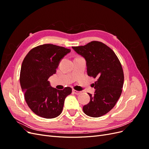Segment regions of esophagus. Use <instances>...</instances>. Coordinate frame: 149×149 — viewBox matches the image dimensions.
Segmentation results:
<instances>
[{
	"label": "esophagus",
	"mask_w": 149,
	"mask_h": 149,
	"mask_svg": "<svg viewBox=\"0 0 149 149\" xmlns=\"http://www.w3.org/2000/svg\"><path fill=\"white\" fill-rule=\"evenodd\" d=\"M73 93L75 94H77V95H78V94H80L81 93V91H76V90H74V89L73 90Z\"/></svg>",
	"instance_id": "34e87169"
}]
</instances>
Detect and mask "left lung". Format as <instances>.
Masks as SVG:
<instances>
[{
    "instance_id": "left-lung-1",
    "label": "left lung",
    "mask_w": 149,
    "mask_h": 149,
    "mask_svg": "<svg viewBox=\"0 0 149 149\" xmlns=\"http://www.w3.org/2000/svg\"><path fill=\"white\" fill-rule=\"evenodd\" d=\"M86 61L87 73L94 78V95L88 93L90 101L83 107L84 113L93 118L107 114L119 99L124 84V73L115 53L105 44L93 41L84 46L73 47Z\"/></svg>"
}]
</instances>
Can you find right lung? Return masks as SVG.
<instances>
[{"instance_id": "right-lung-1", "label": "right lung", "mask_w": 149, "mask_h": 149, "mask_svg": "<svg viewBox=\"0 0 149 149\" xmlns=\"http://www.w3.org/2000/svg\"><path fill=\"white\" fill-rule=\"evenodd\" d=\"M70 52V49L45 44L31 49L22 62L20 83L25 100L30 109L42 118L52 119L60 115L66 97L72 92L70 87L63 90L52 88L48 81Z\"/></svg>"}]
</instances>
